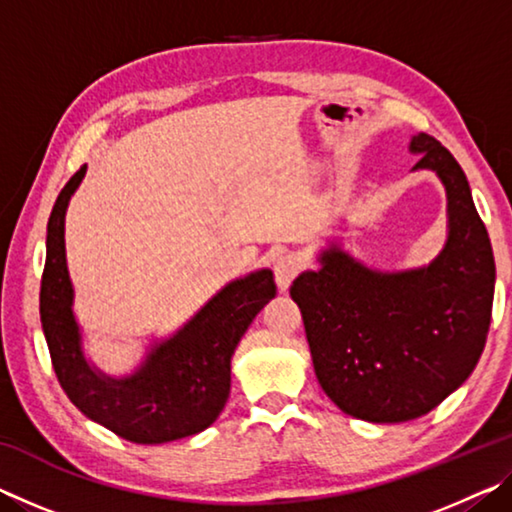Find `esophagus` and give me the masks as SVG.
<instances>
[{"mask_svg":"<svg viewBox=\"0 0 512 512\" xmlns=\"http://www.w3.org/2000/svg\"><path fill=\"white\" fill-rule=\"evenodd\" d=\"M302 271V262L296 255H280L275 259L273 264V273H275V282H277V289L280 291H287L291 287V282L296 280V275Z\"/></svg>","mask_w":512,"mask_h":512,"instance_id":"34e87169","label":"esophagus"}]
</instances>
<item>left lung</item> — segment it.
I'll return each instance as SVG.
<instances>
[{"instance_id": "1", "label": "left lung", "mask_w": 512, "mask_h": 512, "mask_svg": "<svg viewBox=\"0 0 512 512\" xmlns=\"http://www.w3.org/2000/svg\"><path fill=\"white\" fill-rule=\"evenodd\" d=\"M413 171L447 194V239L427 266L379 271L327 241L320 268L291 284L318 384L343 413L406 422L472 375L488 339L495 257L461 164L427 133L411 137Z\"/></svg>"}]
</instances>
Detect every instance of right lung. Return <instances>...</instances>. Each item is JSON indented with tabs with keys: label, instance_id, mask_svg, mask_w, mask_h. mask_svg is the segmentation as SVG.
<instances>
[{
	"label": "right lung",
	"instance_id": "right-lung-1",
	"mask_svg": "<svg viewBox=\"0 0 512 512\" xmlns=\"http://www.w3.org/2000/svg\"><path fill=\"white\" fill-rule=\"evenodd\" d=\"M88 167L58 194L47 223L40 320L56 377L76 409L137 445H160L205 431L230 395V361L241 336L275 298L271 268L237 277L167 339L149 343L133 372L108 375L85 354L65 255V214Z\"/></svg>",
	"mask_w": 512,
	"mask_h": 512
}]
</instances>
